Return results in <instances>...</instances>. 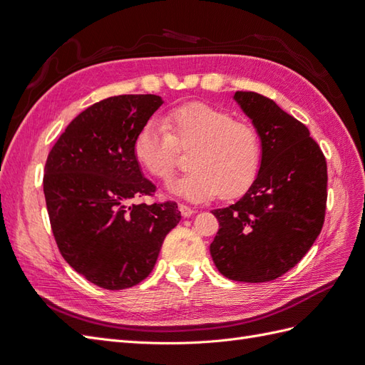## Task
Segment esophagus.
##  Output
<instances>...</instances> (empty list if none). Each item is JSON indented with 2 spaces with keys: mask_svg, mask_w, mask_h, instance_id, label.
<instances>
[{
  "mask_svg": "<svg viewBox=\"0 0 365 365\" xmlns=\"http://www.w3.org/2000/svg\"><path fill=\"white\" fill-rule=\"evenodd\" d=\"M180 212L184 217H190L195 213V210L190 208L189 205H185V204H180Z\"/></svg>",
  "mask_w": 365,
  "mask_h": 365,
  "instance_id": "1",
  "label": "esophagus"
}]
</instances>
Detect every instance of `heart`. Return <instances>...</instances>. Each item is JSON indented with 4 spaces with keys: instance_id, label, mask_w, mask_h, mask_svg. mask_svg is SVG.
Returning <instances> with one entry per match:
<instances>
[{
    "instance_id": "b5f03b06",
    "label": "heart",
    "mask_w": 365,
    "mask_h": 365,
    "mask_svg": "<svg viewBox=\"0 0 365 365\" xmlns=\"http://www.w3.org/2000/svg\"><path fill=\"white\" fill-rule=\"evenodd\" d=\"M180 150L192 152L190 172L170 184V192L193 202L219 195L235 200L244 195L260 169L262 145L257 130L233 114L207 103H187L143 125L134 140V155L150 176L169 181Z\"/></svg>"
}]
</instances>
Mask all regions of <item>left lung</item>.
<instances>
[{"label": "left lung", "mask_w": 365, "mask_h": 365, "mask_svg": "<svg viewBox=\"0 0 365 365\" xmlns=\"http://www.w3.org/2000/svg\"><path fill=\"white\" fill-rule=\"evenodd\" d=\"M235 101L260 137V169L237 202L213 210L210 254L227 279L263 283L292 269L322 233L327 164L309 129L271 98L236 91Z\"/></svg>", "instance_id": "8db88e82"}]
</instances>
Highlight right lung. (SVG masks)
Here are the masks:
<instances>
[{"mask_svg":"<svg viewBox=\"0 0 365 365\" xmlns=\"http://www.w3.org/2000/svg\"><path fill=\"white\" fill-rule=\"evenodd\" d=\"M161 105L155 94L108 97L77 115L48 153L43 195L58 248L103 289L145 280L181 220L175 202H137L155 185L141 172L134 140Z\"/></svg>","mask_w":365,"mask_h":365,"instance_id":"right-lung-1","label":"right lung"}]
</instances>
